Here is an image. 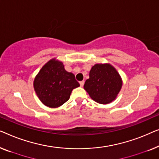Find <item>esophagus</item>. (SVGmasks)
Instances as JSON below:
<instances>
[{"label": "esophagus", "instance_id": "34e87169", "mask_svg": "<svg viewBox=\"0 0 159 159\" xmlns=\"http://www.w3.org/2000/svg\"><path fill=\"white\" fill-rule=\"evenodd\" d=\"M80 86H84V80H82V81H80Z\"/></svg>", "mask_w": 159, "mask_h": 159}]
</instances>
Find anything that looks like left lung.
Here are the masks:
<instances>
[{
    "label": "left lung",
    "instance_id": "obj_1",
    "mask_svg": "<svg viewBox=\"0 0 159 159\" xmlns=\"http://www.w3.org/2000/svg\"><path fill=\"white\" fill-rule=\"evenodd\" d=\"M122 86L120 75L110 64H96L91 68L89 79L84 88L93 101L107 104L114 101Z\"/></svg>",
    "mask_w": 159,
    "mask_h": 159
}]
</instances>
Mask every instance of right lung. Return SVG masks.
Returning a JSON list of instances; mask_svg holds the SVG:
<instances>
[{
	"label": "right lung",
	"mask_w": 159,
	"mask_h": 159,
	"mask_svg": "<svg viewBox=\"0 0 159 159\" xmlns=\"http://www.w3.org/2000/svg\"><path fill=\"white\" fill-rule=\"evenodd\" d=\"M80 86L74 74L65 70L63 63L55 59L42 67L34 80L37 97L45 106L56 108L66 102L73 89Z\"/></svg>",
	"instance_id": "1"
}]
</instances>
